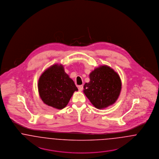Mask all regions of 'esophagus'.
Segmentation results:
<instances>
[{
	"instance_id": "34e87169",
	"label": "esophagus",
	"mask_w": 159,
	"mask_h": 159,
	"mask_svg": "<svg viewBox=\"0 0 159 159\" xmlns=\"http://www.w3.org/2000/svg\"><path fill=\"white\" fill-rule=\"evenodd\" d=\"M83 85H80V86H79V88H78V89H79V91H82L83 90Z\"/></svg>"
}]
</instances>
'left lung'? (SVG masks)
Wrapping results in <instances>:
<instances>
[{
	"label": "left lung",
	"instance_id": "1",
	"mask_svg": "<svg viewBox=\"0 0 159 159\" xmlns=\"http://www.w3.org/2000/svg\"><path fill=\"white\" fill-rule=\"evenodd\" d=\"M90 81L84 85L83 92L97 108L102 109L113 104L121 88L119 75L107 66L95 68L89 75Z\"/></svg>",
	"mask_w": 159,
	"mask_h": 159
}]
</instances>
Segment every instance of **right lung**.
Returning <instances> with one entry per match:
<instances>
[{
	"instance_id": "1",
	"label": "right lung",
	"mask_w": 159,
	"mask_h": 159,
	"mask_svg": "<svg viewBox=\"0 0 159 159\" xmlns=\"http://www.w3.org/2000/svg\"><path fill=\"white\" fill-rule=\"evenodd\" d=\"M38 90L45 104L62 109L78 89L73 80L65 73L63 66L55 64L46 70L40 77Z\"/></svg>"
}]
</instances>
